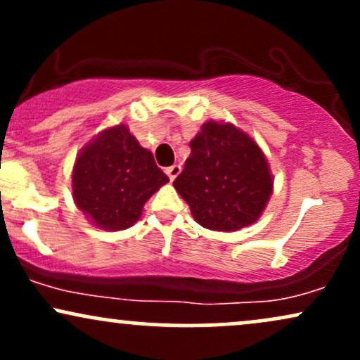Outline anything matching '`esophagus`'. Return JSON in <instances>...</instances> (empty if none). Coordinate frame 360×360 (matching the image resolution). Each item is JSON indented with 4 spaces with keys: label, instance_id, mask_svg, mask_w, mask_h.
I'll return each instance as SVG.
<instances>
[{
    "label": "esophagus",
    "instance_id": "1",
    "mask_svg": "<svg viewBox=\"0 0 360 360\" xmlns=\"http://www.w3.org/2000/svg\"><path fill=\"white\" fill-rule=\"evenodd\" d=\"M179 172H181L179 164H172V166H169L166 169V174L169 176V179H171V181H174L176 177H177V174H179Z\"/></svg>",
    "mask_w": 360,
    "mask_h": 360
}]
</instances>
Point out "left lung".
Returning <instances> with one entry per match:
<instances>
[{
	"mask_svg": "<svg viewBox=\"0 0 360 360\" xmlns=\"http://www.w3.org/2000/svg\"><path fill=\"white\" fill-rule=\"evenodd\" d=\"M174 188L201 226L235 232L257 221L272 194L269 164L257 143L230 123L206 122Z\"/></svg>",
	"mask_w": 360,
	"mask_h": 360,
	"instance_id": "left-lung-1",
	"label": "left lung"
}]
</instances>
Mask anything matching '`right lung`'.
<instances>
[{"instance_id": "1", "label": "right lung", "mask_w": 360, "mask_h": 360, "mask_svg": "<svg viewBox=\"0 0 360 360\" xmlns=\"http://www.w3.org/2000/svg\"><path fill=\"white\" fill-rule=\"evenodd\" d=\"M169 177L128 127L101 131L77 155L72 171L74 203L91 223L117 232L134 225L143 205Z\"/></svg>"}]
</instances>
